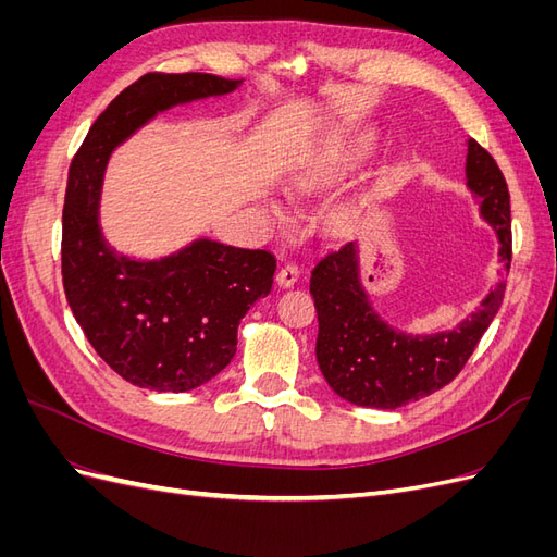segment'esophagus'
<instances>
[{
	"label": "esophagus",
	"mask_w": 557,
	"mask_h": 557,
	"mask_svg": "<svg viewBox=\"0 0 557 557\" xmlns=\"http://www.w3.org/2000/svg\"><path fill=\"white\" fill-rule=\"evenodd\" d=\"M297 278H299V267L293 264V262L283 264L278 269V274H276V281H278L281 288H293V285L297 283Z\"/></svg>",
	"instance_id": "34e87169"
}]
</instances>
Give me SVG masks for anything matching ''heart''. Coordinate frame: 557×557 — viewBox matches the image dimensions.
Listing matches in <instances>:
<instances>
[{
	"label": "heart",
	"instance_id": "1",
	"mask_svg": "<svg viewBox=\"0 0 557 557\" xmlns=\"http://www.w3.org/2000/svg\"><path fill=\"white\" fill-rule=\"evenodd\" d=\"M372 144H374L372 137H356V139L346 141L344 146L332 150L327 166L336 174L352 170V166H356L369 153V150H372Z\"/></svg>",
	"mask_w": 557,
	"mask_h": 557
}]
</instances>
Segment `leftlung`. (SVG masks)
I'll return each instance as SVG.
<instances>
[{"label":"left lung","instance_id":"left-lung-1","mask_svg":"<svg viewBox=\"0 0 557 557\" xmlns=\"http://www.w3.org/2000/svg\"><path fill=\"white\" fill-rule=\"evenodd\" d=\"M465 176L481 201V218L499 242L502 274L479 309L453 330L411 334L381 318L362 285L358 242L330 250L311 272L315 360L332 391L356 407L391 411L442 391L460 374L502 307L511 264L509 188L493 156L474 139H467Z\"/></svg>","mask_w":557,"mask_h":557}]
</instances>
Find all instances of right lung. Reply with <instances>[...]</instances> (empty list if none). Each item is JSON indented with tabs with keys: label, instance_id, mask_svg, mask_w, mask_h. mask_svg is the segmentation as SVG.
<instances>
[{
	"label": "right lung",
	"instance_id": "1",
	"mask_svg": "<svg viewBox=\"0 0 557 557\" xmlns=\"http://www.w3.org/2000/svg\"><path fill=\"white\" fill-rule=\"evenodd\" d=\"M239 86L213 74H146L97 117L70 166L62 211L66 301L97 356L148 391L188 393L223 372L237 352L242 318L272 290L276 258L207 237L158 260L115 252L99 225L107 164L158 113Z\"/></svg>",
	"mask_w": 557,
	"mask_h": 557
}]
</instances>
